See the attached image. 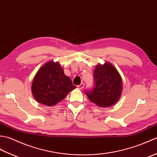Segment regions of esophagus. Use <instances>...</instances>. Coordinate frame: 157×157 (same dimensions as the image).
Listing matches in <instances>:
<instances>
[{"instance_id": "1", "label": "esophagus", "mask_w": 157, "mask_h": 157, "mask_svg": "<svg viewBox=\"0 0 157 157\" xmlns=\"http://www.w3.org/2000/svg\"><path fill=\"white\" fill-rule=\"evenodd\" d=\"M84 84H83V83H82V84H80L78 86V89H80V90L84 88Z\"/></svg>"}]
</instances>
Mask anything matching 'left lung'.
I'll return each instance as SVG.
<instances>
[{
	"instance_id": "obj_1",
	"label": "left lung",
	"mask_w": 157,
	"mask_h": 157,
	"mask_svg": "<svg viewBox=\"0 0 157 157\" xmlns=\"http://www.w3.org/2000/svg\"><path fill=\"white\" fill-rule=\"evenodd\" d=\"M95 86L91 91L85 92L89 100L100 107L115 105L121 96L122 78L111 63H98L94 69Z\"/></svg>"
}]
</instances>
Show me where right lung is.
I'll return each instance as SVG.
<instances>
[{
  "label": "right lung",
  "mask_w": 157,
  "mask_h": 157,
  "mask_svg": "<svg viewBox=\"0 0 157 157\" xmlns=\"http://www.w3.org/2000/svg\"><path fill=\"white\" fill-rule=\"evenodd\" d=\"M75 88L71 79L65 75L59 63L50 61L36 73L32 84V92L38 102L54 106Z\"/></svg>",
  "instance_id": "add662e5"
}]
</instances>
